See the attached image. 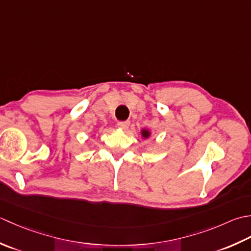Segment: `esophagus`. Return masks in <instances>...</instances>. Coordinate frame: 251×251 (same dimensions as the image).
Listing matches in <instances>:
<instances>
[{"instance_id": "1", "label": "esophagus", "mask_w": 251, "mask_h": 251, "mask_svg": "<svg viewBox=\"0 0 251 251\" xmlns=\"http://www.w3.org/2000/svg\"><path fill=\"white\" fill-rule=\"evenodd\" d=\"M117 126H118L120 129L126 130V129H127V127H129L130 121H127V120H126V121H118V124H117Z\"/></svg>"}]
</instances>
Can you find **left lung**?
<instances>
[{"label":"left lung","instance_id":"1","mask_svg":"<svg viewBox=\"0 0 251 251\" xmlns=\"http://www.w3.org/2000/svg\"><path fill=\"white\" fill-rule=\"evenodd\" d=\"M148 135H150V133H148V131H143V136H144V137H147Z\"/></svg>","mask_w":251,"mask_h":251}]
</instances>
